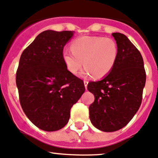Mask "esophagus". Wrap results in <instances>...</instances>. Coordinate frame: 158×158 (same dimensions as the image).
Masks as SVG:
<instances>
[{
  "mask_svg": "<svg viewBox=\"0 0 158 158\" xmlns=\"http://www.w3.org/2000/svg\"><path fill=\"white\" fill-rule=\"evenodd\" d=\"M84 84H85V88H87V86H88V80H84Z\"/></svg>",
  "mask_w": 158,
  "mask_h": 158,
  "instance_id": "obj_1",
  "label": "esophagus"
}]
</instances>
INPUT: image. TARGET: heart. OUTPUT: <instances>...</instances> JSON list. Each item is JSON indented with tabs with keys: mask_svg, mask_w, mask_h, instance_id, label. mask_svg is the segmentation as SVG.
<instances>
[{
	"mask_svg": "<svg viewBox=\"0 0 158 158\" xmlns=\"http://www.w3.org/2000/svg\"><path fill=\"white\" fill-rule=\"evenodd\" d=\"M70 50H64L62 59L70 73L77 74L85 67L83 77L102 78L114 68L119 56L118 45L114 39L102 36H82L73 40Z\"/></svg>",
	"mask_w": 158,
	"mask_h": 158,
	"instance_id": "b5f03b06",
	"label": "heart"
}]
</instances>
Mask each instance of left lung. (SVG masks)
Segmentation results:
<instances>
[{"label":"left lung","mask_w":158,"mask_h":158,"mask_svg":"<svg viewBox=\"0 0 158 158\" xmlns=\"http://www.w3.org/2000/svg\"><path fill=\"white\" fill-rule=\"evenodd\" d=\"M112 35L119 49L114 68L102 80L90 81L88 90L95 97L89 106L90 122L98 129L112 132L130 122L142 102L146 74L137 48L124 34Z\"/></svg>","instance_id":"8db88e82"}]
</instances>
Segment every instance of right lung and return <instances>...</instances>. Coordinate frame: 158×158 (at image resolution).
<instances>
[{"label":"right lung","instance_id":"obj_1","mask_svg":"<svg viewBox=\"0 0 158 158\" xmlns=\"http://www.w3.org/2000/svg\"><path fill=\"white\" fill-rule=\"evenodd\" d=\"M73 35V31L41 32L20 58L16 72L20 103L29 119L44 131L62 128L85 90L84 81L68 71L62 59Z\"/></svg>","mask_w":158,"mask_h":158}]
</instances>
